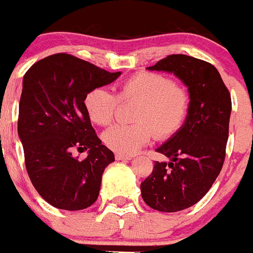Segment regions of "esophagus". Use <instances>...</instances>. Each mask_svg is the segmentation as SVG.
<instances>
[{"label":"esophagus","mask_w":253,"mask_h":253,"mask_svg":"<svg viewBox=\"0 0 253 253\" xmlns=\"http://www.w3.org/2000/svg\"><path fill=\"white\" fill-rule=\"evenodd\" d=\"M115 158H116V160H131L132 157H129V155H124V154H116L115 155Z\"/></svg>","instance_id":"esophagus-1"}]
</instances>
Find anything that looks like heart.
<instances>
[{
  "instance_id": "b5f03b06",
  "label": "heart",
  "mask_w": 253,
  "mask_h": 253,
  "mask_svg": "<svg viewBox=\"0 0 253 253\" xmlns=\"http://www.w3.org/2000/svg\"><path fill=\"white\" fill-rule=\"evenodd\" d=\"M122 101L138 100L133 125H114L103 134L108 148L119 154H133L152 139L168 138L182 127L190 110L187 89L157 72H139L124 82L117 96L105 88H95L84 99L91 121L106 126Z\"/></svg>"
}]
</instances>
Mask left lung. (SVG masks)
Here are the masks:
<instances>
[{
  "label": "left lung",
  "instance_id": "left-lung-1",
  "mask_svg": "<svg viewBox=\"0 0 253 253\" xmlns=\"http://www.w3.org/2000/svg\"><path fill=\"white\" fill-rule=\"evenodd\" d=\"M147 70L174 73L190 93L182 127L157 148L170 162H155L141 183L142 198L150 208L172 213L196 205L218 177L225 159L231 98L218 70L192 56L170 55Z\"/></svg>",
  "mask_w": 253,
  "mask_h": 253
}]
</instances>
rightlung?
Instances as JSON below:
<instances>
[{"instance_id":"add662e5","label":"right lung","mask_w":253,"mask_h":253,"mask_svg":"<svg viewBox=\"0 0 253 253\" xmlns=\"http://www.w3.org/2000/svg\"><path fill=\"white\" fill-rule=\"evenodd\" d=\"M120 75L68 53L47 56L24 75L18 136L30 181L51 206L81 211L98 198L101 176L115 155L96 136L84 99ZM75 149H88V157L78 161Z\"/></svg>"}]
</instances>
